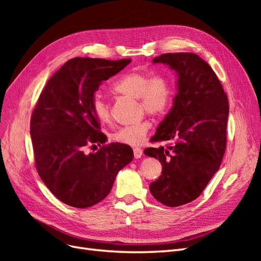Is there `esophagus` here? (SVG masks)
<instances>
[{
    "label": "esophagus",
    "mask_w": 261,
    "mask_h": 261,
    "mask_svg": "<svg viewBox=\"0 0 261 261\" xmlns=\"http://www.w3.org/2000/svg\"><path fill=\"white\" fill-rule=\"evenodd\" d=\"M141 155H143V151H141V149H139V148L134 149V156H135V159H140Z\"/></svg>",
    "instance_id": "esophagus-1"
}]
</instances>
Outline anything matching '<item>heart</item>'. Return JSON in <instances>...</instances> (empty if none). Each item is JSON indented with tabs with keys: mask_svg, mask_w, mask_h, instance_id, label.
Segmentation results:
<instances>
[{
	"mask_svg": "<svg viewBox=\"0 0 261 261\" xmlns=\"http://www.w3.org/2000/svg\"><path fill=\"white\" fill-rule=\"evenodd\" d=\"M113 90L123 96L137 99L141 111L151 116L162 115L171 102L170 85L160 75L152 76L141 72L124 75L114 84ZM91 109L102 123H108L111 118L109 101L99 93L93 97ZM149 129L150 123L143 121L118 128L112 135V139L116 143L136 147L143 143Z\"/></svg>",
	"mask_w": 261,
	"mask_h": 261,
	"instance_id": "obj_1",
	"label": "heart"
}]
</instances>
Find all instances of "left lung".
I'll use <instances>...</instances> for the list:
<instances>
[{
    "instance_id": "obj_1",
    "label": "left lung",
    "mask_w": 261,
    "mask_h": 261,
    "mask_svg": "<svg viewBox=\"0 0 261 261\" xmlns=\"http://www.w3.org/2000/svg\"><path fill=\"white\" fill-rule=\"evenodd\" d=\"M176 74L173 107L156 127L152 141L171 145L147 148L162 174L149 189L168 207L195 200L219 170L225 152L228 101L208 63L194 53H167L152 60Z\"/></svg>"
}]
</instances>
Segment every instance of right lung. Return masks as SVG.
<instances>
[{
	"instance_id": "1",
	"label": "right lung",
	"mask_w": 261,
	"mask_h": 261,
	"mask_svg": "<svg viewBox=\"0 0 261 261\" xmlns=\"http://www.w3.org/2000/svg\"><path fill=\"white\" fill-rule=\"evenodd\" d=\"M129 63L74 58L39 97L30 121L36 168L50 192L68 206L88 208L105 199L117 173L133 160V149L120 143L85 153L87 146L107 141L91 109L94 92Z\"/></svg>"
}]
</instances>
